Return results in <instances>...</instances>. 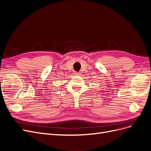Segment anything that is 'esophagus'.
<instances>
[{
  "label": "esophagus",
  "mask_w": 151,
  "mask_h": 151,
  "mask_svg": "<svg viewBox=\"0 0 151 151\" xmlns=\"http://www.w3.org/2000/svg\"><path fill=\"white\" fill-rule=\"evenodd\" d=\"M75 75L79 76V75H80V73H78V72H75Z\"/></svg>",
  "instance_id": "esophagus-1"
}]
</instances>
